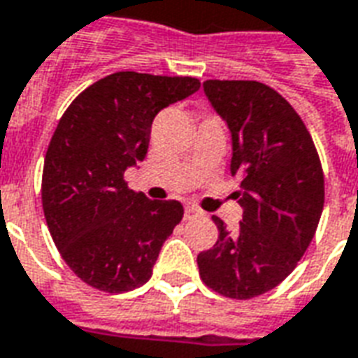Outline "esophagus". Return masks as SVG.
Instances as JSON below:
<instances>
[{
    "label": "esophagus",
    "instance_id": "obj_1",
    "mask_svg": "<svg viewBox=\"0 0 358 358\" xmlns=\"http://www.w3.org/2000/svg\"><path fill=\"white\" fill-rule=\"evenodd\" d=\"M199 215H201V210L197 209L195 205H187L186 210H184V218H186V220H192V218L199 217Z\"/></svg>",
    "mask_w": 358,
    "mask_h": 358
}]
</instances>
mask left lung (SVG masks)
I'll return each mask as SVG.
<instances>
[{
  "label": "left lung",
  "instance_id": "8db88e82",
  "mask_svg": "<svg viewBox=\"0 0 358 358\" xmlns=\"http://www.w3.org/2000/svg\"><path fill=\"white\" fill-rule=\"evenodd\" d=\"M205 95L232 132V176L243 218L197 255L213 292L251 299L292 274L315 238L324 209V172L297 110L257 80H207Z\"/></svg>",
  "mask_w": 358,
  "mask_h": 358
}]
</instances>
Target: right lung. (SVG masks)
I'll use <instances>...</instances> for the list:
<instances>
[{
    "label": "right lung",
    "instance_id": "add662e5",
    "mask_svg": "<svg viewBox=\"0 0 358 358\" xmlns=\"http://www.w3.org/2000/svg\"><path fill=\"white\" fill-rule=\"evenodd\" d=\"M199 86L192 76L122 71L84 90L59 120L43 161L42 207L59 253L84 284L124 293L153 274L184 207L132 192L124 171L148 155L157 113Z\"/></svg>",
    "mask_w": 358,
    "mask_h": 358
}]
</instances>
